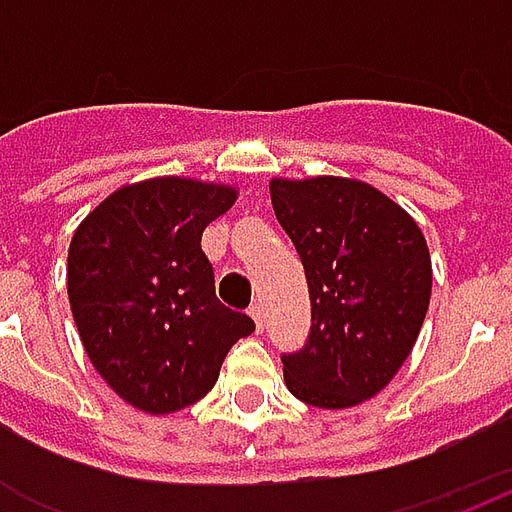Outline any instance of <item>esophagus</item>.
Segmentation results:
<instances>
[{
    "instance_id": "1",
    "label": "esophagus",
    "mask_w": 512,
    "mask_h": 512,
    "mask_svg": "<svg viewBox=\"0 0 512 512\" xmlns=\"http://www.w3.org/2000/svg\"><path fill=\"white\" fill-rule=\"evenodd\" d=\"M249 315L255 318V326H257V332H263L266 329V307L257 301V304H252V310H249Z\"/></svg>"
}]
</instances>
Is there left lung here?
I'll return each mask as SVG.
<instances>
[{
	"mask_svg": "<svg viewBox=\"0 0 512 512\" xmlns=\"http://www.w3.org/2000/svg\"><path fill=\"white\" fill-rule=\"evenodd\" d=\"M271 202L310 288L307 343L282 354L285 384L318 408L378 395L406 362L430 301L425 235L362 180H271Z\"/></svg>",
	"mask_w": 512,
	"mask_h": 512,
	"instance_id": "left-lung-1",
	"label": "left lung"
}]
</instances>
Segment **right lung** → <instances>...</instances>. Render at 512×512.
<instances>
[{
  "label": "right lung",
  "mask_w": 512,
  "mask_h": 512,
  "mask_svg": "<svg viewBox=\"0 0 512 512\" xmlns=\"http://www.w3.org/2000/svg\"><path fill=\"white\" fill-rule=\"evenodd\" d=\"M235 191L186 178L117 189L68 249V299L84 351L106 384L147 414L211 392L227 351L255 321L216 299L202 230Z\"/></svg>",
  "instance_id": "obj_1"
}]
</instances>
